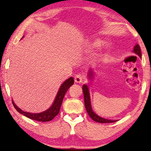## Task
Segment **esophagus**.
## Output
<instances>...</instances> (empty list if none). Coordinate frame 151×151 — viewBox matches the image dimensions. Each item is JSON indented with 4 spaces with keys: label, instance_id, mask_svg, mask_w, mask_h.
<instances>
[{
    "label": "esophagus",
    "instance_id": "obj_1",
    "mask_svg": "<svg viewBox=\"0 0 151 151\" xmlns=\"http://www.w3.org/2000/svg\"><path fill=\"white\" fill-rule=\"evenodd\" d=\"M83 76L81 75H76L75 77V82L76 83H81L83 81Z\"/></svg>",
    "mask_w": 151,
    "mask_h": 151
}]
</instances>
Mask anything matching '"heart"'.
Listing matches in <instances>:
<instances>
[{
  "label": "heart",
  "instance_id": "heart-1",
  "mask_svg": "<svg viewBox=\"0 0 151 151\" xmlns=\"http://www.w3.org/2000/svg\"><path fill=\"white\" fill-rule=\"evenodd\" d=\"M99 45V42H96L94 43V46H98Z\"/></svg>",
  "mask_w": 151,
  "mask_h": 151
}]
</instances>
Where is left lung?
<instances>
[{
    "mask_svg": "<svg viewBox=\"0 0 151 151\" xmlns=\"http://www.w3.org/2000/svg\"><path fill=\"white\" fill-rule=\"evenodd\" d=\"M133 52L134 53H136L137 55H139L140 57H141V50H140V46L139 45H137L135 46L134 48ZM88 76H90V78L93 76V72H92V70H90ZM83 94H84V99H85V106L86 110V112H87L89 116H90L93 121H96L97 122H100V123H110V122H114L116 121H111V120H107L105 119L101 118V117L96 115V114L93 111V110H92L91 100H90V94H89L88 86L86 85H84L83 86Z\"/></svg>",
    "mask_w": 151,
    "mask_h": 151,
    "instance_id": "1",
    "label": "left lung"
}]
</instances>
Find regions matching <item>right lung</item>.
<instances>
[{
	"label": "right lung",
	"mask_w": 151,
	"mask_h": 151,
	"mask_svg": "<svg viewBox=\"0 0 151 151\" xmlns=\"http://www.w3.org/2000/svg\"><path fill=\"white\" fill-rule=\"evenodd\" d=\"M73 84L74 79L73 77H70L67 79L66 81L64 82L63 85L60 86L59 90H58L57 96H56L55 100L54 101V103H53L52 105L51 106L50 108L47 110L46 111L40 112V113L33 114L30 113V112L22 111L21 109H19V107L14 104L13 101L12 100V104H13L15 109H16L19 113L23 114L25 116H27V118L40 122L50 121L51 120L54 119L58 114V112L60 111L61 104H62L63 103V98L64 96H65V94L66 93V91H68V89L70 88V86H72Z\"/></svg>",
	"instance_id": "right-lung-1"
}]
</instances>
